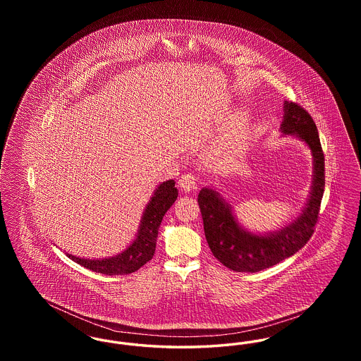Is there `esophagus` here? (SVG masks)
<instances>
[{
    "instance_id": "34e87169",
    "label": "esophagus",
    "mask_w": 361,
    "mask_h": 361,
    "mask_svg": "<svg viewBox=\"0 0 361 361\" xmlns=\"http://www.w3.org/2000/svg\"><path fill=\"white\" fill-rule=\"evenodd\" d=\"M180 187L184 192H190L197 188V183H196V177L190 173H187L184 176H181L180 178Z\"/></svg>"
}]
</instances>
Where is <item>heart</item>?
Here are the masks:
<instances>
[{"label": "heart", "mask_w": 361, "mask_h": 361, "mask_svg": "<svg viewBox=\"0 0 361 361\" xmlns=\"http://www.w3.org/2000/svg\"><path fill=\"white\" fill-rule=\"evenodd\" d=\"M242 126H243V124H242V121H234V126H233V134H234V135L240 133V130H242Z\"/></svg>", "instance_id": "obj_1"}]
</instances>
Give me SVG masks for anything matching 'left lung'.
<instances>
[{
    "instance_id": "left-lung-1",
    "label": "left lung",
    "mask_w": 361,
    "mask_h": 361,
    "mask_svg": "<svg viewBox=\"0 0 361 361\" xmlns=\"http://www.w3.org/2000/svg\"><path fill=\"white\" fill-rule=\"evenodd\" d=\"M283 134L302 139L314 157V178L309 202L298 219L281 230L256 235L240 228L231 208L216 190L203 188L199 193L204 234L214 257L234 272H258L274 267L300 250L314 234L325 190V155L317 126L309 112L296 103H284Z\"/></svg>"
}]
</instances>
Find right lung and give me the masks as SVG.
Here are the masks:
<instances>
[{
    "label": "right lung",
    "instance_id": "obj_1",
    "mask_svg": "<svg viewBox=\"0 0 361 361\" xmlns=\"http://www.w3.org/2000/svg\"><path fill=\"white\" fill-rule=\"evenodd\" d=\"M174 184V180H169L155 189L152 200L143 212L137 238L121 255L103 259H87L71 255H68V257L93 272L104 275H127L137 271L154 256L159 224L178 195Z\"/></svg>",
    "mask_w": 361,
    "mask_h": 361
}]
</instances>
